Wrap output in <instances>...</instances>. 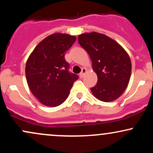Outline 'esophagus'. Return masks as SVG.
I'll return each mask as SVG.
<instances>
[{
	"mask_svg": "<svg viewBox=\"0 0 153 153\" xmlns=\"http://www.w3.org/2000/svg\"><path fill=\"white\" fill-rule=\"evenodd\" d=\"M86 69H85V68H82V71H81V73H80V75H79V76H80V78H82V77L84 76V75H85V73H86Z\"/></svg>",
	"mask_w": 153,
	"mask_h": 153,
	"instance_id": "obj_1",
	"label": "esophagus"
}]
</instances>
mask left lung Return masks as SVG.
<instances>
[{"label": "left lung", "mask_w": 153, "mask_h": 153, "mask_svg": "<svg viewBox=\"0 0 153 153\" xmlns=\"http://www.w3.org/2000/svg\"><path fill=\"white\" fill-rule=\"evenodd\" d=\"M78 42L88 53L98 81L91 90L104 102L118 99L127 88L131 71V60L117 42L103 34L85 33L78 36Z\"/></svg>", "instance_id": "obj_1"}]
</instances>
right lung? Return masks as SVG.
Segmentation results:
<instances>
[{"mask_svg":"<svg viewBox=\"0 0 153 153\" xmlns=\"http://www.w3.org/2000/svg\"><path fill=\"white\" fill-rule=\"evenodd\" d=\"M76 37L56 33L43 39L35 47L26 64L28 85L39 102L47 106L62 104L68 97L76 74L69 71L65 54Z\"/></svg>","mask_w":153,"mask_h":153,"instance_id":"obj_1","label":"right lung"}]
</instances>
